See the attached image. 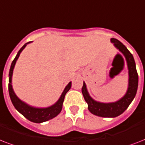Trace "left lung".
I'll use <instances>...</instances> for the list:
<instances>
[{"instance_id": "8db88e82", "label": "left lung", "mask_w": 145, "mask_h": 145, "mask_svg": "<svg viewBox=\"0 0 145 145\" xmlns=\"http://www.w3.org/2000/svg\"><path fill=\"white\" fill-rule=\"evenodd\" d=\"M110 41L126 58L129 70V86L125 95L120 100L110 103H102L95 101L91 98L86 89V84L84 82L82 93L85 101L88 104L89 110L93 114L101 117H116L123 114L135 98L138 84V75L136 71L135 60L132 53L118 40L111 38Z\"/></svg>"}]
</instances>
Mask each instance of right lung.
Returning a JSON list of instances; mask_svg holds the SVG:
<instances>
[{"label": "right lung", "instance_id": "1", "mask_svg": "<svg viewBox=\"0 0 145 145\" xmlns=\"http://www.w3.org/2000/svg\"><path fill=\"white\" fill-rule=\"evenodd\" d=\"M31 42L26 43L19 50V51L17 53L16 56L15 57V59H13V61H12V64H11L10 72H9V85H8V89H9V94H10V99H11V101H12V105L15 107V108L20 114L23 115L26 119H28V120H30V121L33 122V123H40L46 122L47 120H50L54 118L55 117H56L57 115L61 112V109H62V104H63L64 99H65V96L66 93H68V90L71 87V82H70L66 86V87L64 89L63 93H61V96H60L59 100L57 101V102H56L54 105H52V106H50L48 108H35V107H31V106L28 105V104L25 103L24 101L20 100L16 96V95L15 94L13 89H12V72H13L15 65H16L17 59L19 58V55H20L22 51L24 50V48L27 46V44L31 43Z\"/></svg>", "mask_w": 145, "mask_h": 145}]
</instances>
